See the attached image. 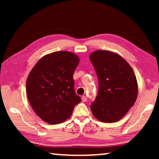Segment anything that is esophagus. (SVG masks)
<instances>
[{"label":"esophagus","mask_w":159,"mask_h":159,"mask_svg":"<svg viewBox=\"0 0 159 159\" xmlns=\"http://www.w3.org/2000/svg\"><path fill=\"white\" fill-rule=\"evenodd\" d=\"M82 101L83 102H86L87 101H88V98H87V97L84 95V96H82Z\"/></svg>","instance_id":"obj_1"}]
</instances>
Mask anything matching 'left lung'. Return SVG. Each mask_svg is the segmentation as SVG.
<instances>
[{
  "instance_id": "obj_1",
  "label": "left lung",
  "mask_w": 159,
  "mask_h": 159,
  "mask_svg": "<svg viewBox=\"0 0 159 159\" xmlns=\"http://www.w3.org/2000/svg\"><path fill=\"white\" fill-rule=\"evenodd\" d=\"M90 59L98 78V95L90 105L95 118L103 122H116L135 103L136 76L127 61L114 52L98 50Z\"/></svg>"
}]
</instances>
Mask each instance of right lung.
Here are the masks:
<instances>
[{"label": "right lung", "mask_w": 159, "mask_h": 159, "mask_svg": "<svg viewBox=\"0 0 159 159\" xmlns=\"http://www.w3.org/2000/svg\"><path fill=\"white\" fill-rule=\"evenodd\" d=\"M79 62V57L71 52H53L41 58L28 75V100L34 111L45 122H64L81 102L73 80Z\"/></svg>", "instance_id": "1"}]
</instances>
